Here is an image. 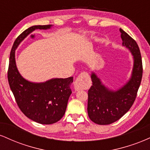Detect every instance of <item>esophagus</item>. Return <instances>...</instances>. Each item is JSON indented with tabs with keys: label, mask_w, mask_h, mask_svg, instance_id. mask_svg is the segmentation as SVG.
Wrapping results in <instances>:
<instances>
[{
	"label": "esophagus",
	"mask_w": 150,
	"mask_h": 150,
	"mask_svg": "<svg viewBox=\"0 0 150 150\" xmlns=\"http://www.w3.org/2000/svg\"><path fill=\"white\" fill-rule=\"evenodd\" d=\"M91 85V80L89 74L86 72L80 73L74 83V87L76 91L80 89H87Z\"/></svg>",
	"instance_id": "obj_1"
}]
</instances>
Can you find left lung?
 <instances>
[{
    "instance_id": "left-lung-1",
    "label": "left lung",
    "mask_w": 150,
    "mask_h": 150,
    "mask_svg": "<svg viewBox=\"0 0 150 150\" xmlns=\"http://www.w3.org/2000/svg\"><path fill=\"white\" fill-rule=\"evenodd\" d=\"M123 46L133 55L134 65L130 80L122 88L113 92L101 84L94 73L92 85L88 90L87 112L92 121L99 125H108L120 119L129 111L137 97L142 77V62L137 42L120 29Z\"/></svg>"
}]
</instances>
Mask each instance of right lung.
I'll list each match as a JSON object with an SVG mask.
<instances>
[{
	"label": "right lung",
	"mask_w": 150,
	"mask_h": 150,
	"mask_svg": "<svg viewBox=\"0 0 150 150\" xmlns=\"http://www.w3.org/2000/svg\"><path fill=\"white\" fill-rule=\"evenodd\" d=\"M51 25H35L24 31L15 39L10 54L8 80L18 107L27 118L41 123L52 124L64 116L71 94L73 77L51 79L42 83H33L24 79L15 64V52L20 43L34 30H46Z\"/></svg>",
	"instance_id": "right-lung-1"
}]
</instances>
